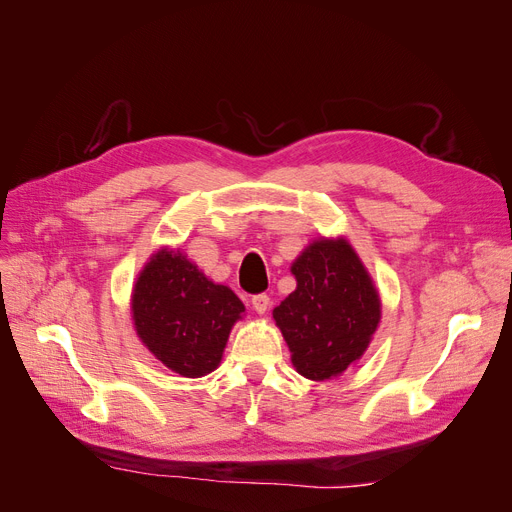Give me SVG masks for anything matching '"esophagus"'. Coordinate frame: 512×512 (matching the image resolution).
Segmentation results:
<instances>
[{"label":"esophagus","instance_id":"34e87169","mask_svg":"<svg viewBox=\"0 0 512 512\" xmlns=\"http://www.w3.org/2000/svg\"><path fill=\"white\" fill-rule=\"evenodd\" d=\"M252 307L256 309L258 314H265L267 309H269V297L265 292H260V294H254L252 297Z\"/></svg>","mask_w":512,"mask_h":512}]
</instances>
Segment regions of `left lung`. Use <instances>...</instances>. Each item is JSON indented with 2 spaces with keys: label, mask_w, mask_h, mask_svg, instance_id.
Wrapping results in <instances>:
<instances>
[{
  "label": "left lung",
  "mask_w": 512,
  "mask_h": 512,
  "mask_svg": "<svg viewBox=\"0 0 512 512\" xmlns=\"http://www.w3.org/2000/svg\"><path fill=\"white\" fill-rule=\"evenodd\" d=\"M292 275L297 290L273 309L292 365L309 380L335 378L367 350L380 322L378 292L344 239L309 245Z\"/></svg>",
  "instance_id": "left-lung-1"
}]
</instances>
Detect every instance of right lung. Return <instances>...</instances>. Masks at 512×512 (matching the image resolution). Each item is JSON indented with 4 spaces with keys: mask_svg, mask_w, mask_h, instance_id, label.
I'll return each instance as SVG.
<instances>
[{
    "mask_svg": "<svg viewBox=\"0 0 512 512\" xmlns=\"http://www.w3.org/2000/svg\"><path fill=\"white\" fill-rule=\"evenodd\" d=\"M241 312L245 307L228 286L213 284L188 258L168 250L147 262L132 294L138 337L185 378H200L220 365Z\"/></svg>",
    "mask_w": 512,
    "mask_h": 512,
    "instance_id": "obj_1",
    "label": "right lung"
}]
</instances>
